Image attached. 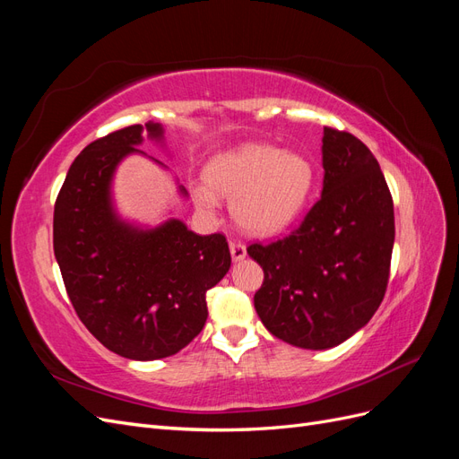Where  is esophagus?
Here are the masks:
<instances>
[{"label":"esophagus","instance_id":"obj_1","mask_svg":"<svg viewBox=\"0 0 459 459\" xmlns=\"http://www.w3.org/2000/svg\"><path fill=\"white\" fill-rule=\"evenodd\" d=\"M230 253H231L233 262H241L247 256V248L239 241H230Z\"/></svg>","mask_w":459,"mask_h":459}]
</instances>
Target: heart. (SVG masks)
Instances as JSON below:
<instances>
[{
    "instance_id": "b5f03b06",
    "label": "heart",
    "mask_w": 459,
    "mask_h": 459,
    "mask_svg": "<svg viewBox=\"0 0 459 459\" xmlns=\"http://www.w3.org/2000/svg\"><path fill=\"white\" fill-rule=\"evenodd\" d=\"M314 166L297 151L264 143H243L218 152L206 164L208 187H197L203 212H214L218 199L231 197L238 224L256 235L281 231L307 204L314 186Z\"/></svg>"
}]
</instances>
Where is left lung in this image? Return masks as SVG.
<instances>
[{"label": "left lung", "instance_id": "obj_1", "mask_svg": "<svg viewBox=\"0 0 459 459\" xmlns=\"http://www.w3.org/2000/svg\"><path fill=\"white\" fill-rule=\"evenodd\" d=\"M324 189L299 230L251 245L264 270L255 308L273 337L333 349L362 329L385 297L394 206L381 166L349 132L324 128Z\"/></svg>", "mask_w": 459, "mask_h": 459}]
</instances>
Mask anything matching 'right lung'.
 <instances>
[{"mask_svg": "<svg viewBox=\"0 0 459 459\" xmlns=\"http://www.w3.org/2000/svg\"><path fill=\"white\" fill-rule=\"evenodd\" d=\"M143 137L164 147L149 120L90 143L68 169L53 212V251L66 293L91 335L110 352L149 362L172 356L206 322V290L231 266L224 235H197L179 218L157 226L124 218L115 174L124 159L149 157ZM178 195L187 191L176 179Z\"/></svg>", "mask_w": 459, "mask_h": 459, "instance_id": "add662e5", "label": "right lung"}]
</instances>
